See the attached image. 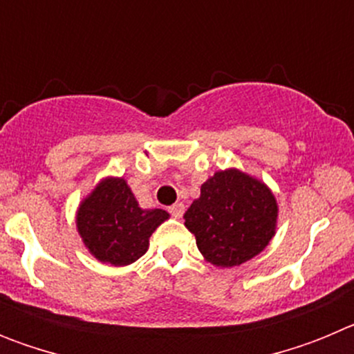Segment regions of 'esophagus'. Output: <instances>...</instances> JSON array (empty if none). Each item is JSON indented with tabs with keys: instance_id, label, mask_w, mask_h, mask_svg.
Listing matches in <instances>:
<instances>
[{
	"instance_id": "1",
	"label": "esophagus",
	"mask_w": 354,
	"mask_h": 354,
	"mask_svg": "<svg viewBox=\"0 0 354 354\" xmlns=\"http://www.w3.org/2000/svg\"><path fill=\"white\" fill-rule=\"evenodd\" d=\"M170 214L174 216V218H180V216L184 214V204H183V202H177V204L171 205Z\"/></svg>"
}]
</instances>
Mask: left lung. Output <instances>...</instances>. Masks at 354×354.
Wrapping results in <instances>:
<instances>
[{
	"label": "left lung",
	"instance_id": "obj_1",
	"mask_svg": "<svg viewBox=\"0 0 354 354\" xmlns=\"http://www.w3.org/2000/svg\"><path fill=\"white\" fill-rule=\"evenodd\" d=\"M205 262L236 268L270 245L277 234L278 202L264 180L239 170H218L200 186V196L184 212Z\"/></svg>",
	"mask_w": 354,
	"mask_h": 354
}]
</instances>
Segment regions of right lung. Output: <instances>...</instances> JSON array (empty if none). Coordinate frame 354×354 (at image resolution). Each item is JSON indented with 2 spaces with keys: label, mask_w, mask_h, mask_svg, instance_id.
<instances>
[{
  "label": "right lung",
  "mask_w": 354,
  "mask_h": 354,
  "mask_svg": "<svg viewBox=\"0 0 354 354\" xmlns=\"http://www.w3.org/2000/svg\"><path fill=\"white\" fill-rule=\"evenodd\" d=\"M168 218L162 209L140 207L127 180L108 175L77 205L76 228L92 257L118 268L138 261Z\"/></svg>",
  "instance_id": "1"
}]
</instances>
